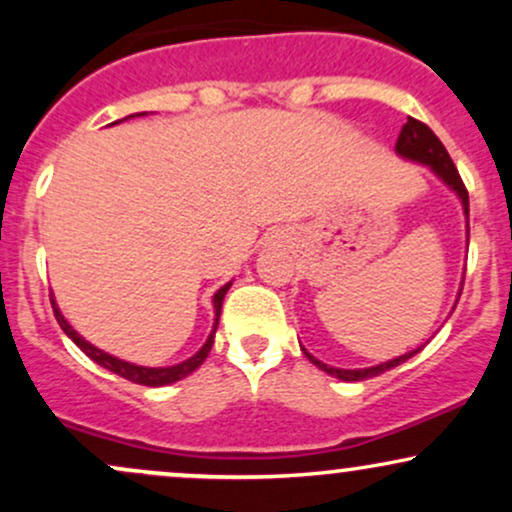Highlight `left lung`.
<instances>
[{"label": "left lung", "mask_w": 512, "mask_h": 512, "mask_svg": "<svg viewBox=\"0 0 512 512\" xmlns=\"http://www.w3.org/2000/svg\"><path fill=\"white\" fill-rule=\"evenodd\" d=\"M395 151L402 158H409V161L424 163V166L431 168L433 173H436L438 178L443 180L445 185H448L457 197H460L462 209H464V219H467V243H469V195H467V187H464V182L460 178V173H457L455 163H452L450 154H448V151H445L443 142H440L436 134L431 132V127L424 125V122L414 120V117H407V125L402 127V132H399V137H397ZM460 293H462V289H460ZM421 349H424V346H419V349L409 351V354H404V356L392 358V361H387V363H380V366L356 368V370L327 366V363L317 361L315 356H310L305 349H303V354L308 356L310 363H315L317 368L325 370V373L334 375V378L346 380V383H356V380L373 378V375H380V373H385V370L399 366V363L409 361V358L414 356V354H419Z\"/></svg>", "instance_id": "8db88e82"}]
</instances>
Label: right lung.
Masks as SVG:
<instances>
[{
  "label": "right lung",
  "mask_w": 512,
  "mask_h": 512,
  "mask_svg": "<svg viewBox=\"0 0 512 512\" xmlns=\"http://www.w3.org/2000/svg\"><path fill=\"white\" fill-rule=\"evenodd\" d=\"M139 115H144V113H139ZM129 117H134V115H129ZM228 289H231V281H228L226 286H221V289L214 293V313H216L214 330H211L209 339H207V342H204L202 349H199L195 356L187 358V361L178 363V366H168V368H146V366H134V363L122 361V358H115V356L105 354V351L98 349V346H93L91 342H86V339L81 337V334L76 332L74 327L69 325L67 320H64V315L60 313V308H57V303H55V296L50 298V303H52V310H55V317H57V322H60V327L64 330V334H67V337L72 339V342H74L76 346H79V349L84 351V354H86L88 358H91V361H96L98 366L108 368L110 373L120 375V378H125V380H132V383H137V385H146V387H163V385L178 383V380L187 378V375H190L192 370H197L199 366H202L204 358L209 356L211 344H214L216 327H219V315H221L223 296H226V291H228Z\"/></svg>",
  "instance_id": "obj_1"
}]
</instances>
